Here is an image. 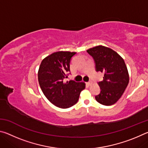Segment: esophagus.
<instances>
[{
    "label": "esophagus",
    "instance_id": "esophagus-1",
    "mask_svg": "<svg viewBox=\"0 0 148 148\" xmlns=\"http://www.w3.org/2000/svg\"><path fill=\"white\" fill-rule=\"evenodd\" d=\"M91 84H92V82H87V86H91Z\"/></svg>",
    "mask_w": 148,
    "mask_h": 148
}]
</instances>
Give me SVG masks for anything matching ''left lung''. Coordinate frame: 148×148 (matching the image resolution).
I'll use <instances>...</instances> for the list:
<instances>
[{"label": "left lung", "mask_w": 148, "mask_h": 148, "mask_svg": "<svg viewBox=\"0 0 148 148\" xmlns=\"http://www.w3.org/2000/svg\"><path fill=\"white\" fill-rule=\"evenodd\" d=\"M95 62L96 71L103 72L99 82L101 92L96 101L105 106L114 104L121 98L129 82L128 70L123 59L111 48L97 46L87 50Z\"/></svg>", "instance_id": "obj_1"}]
</instances>
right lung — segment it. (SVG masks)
Instances as JSON below:
<instances>
[{
  "mask_svg": "<svg viewBox=\"0 0 148 148\" xmlns=\"http://www.w3.org/2000/svg\"><path fill=\"white\" fill-rule=\"evenodd\" d=\"M75 54L76 52H55L42 60L38 69V82L42 92L52 104L61 108L76 104L80 92L86 88L84 82H64Z\"/></svg>",
  "mask_w": 148,
  "mask_h": 148,
  "instance_id": "1",
  "label": "right lung"
}]
</instances>
